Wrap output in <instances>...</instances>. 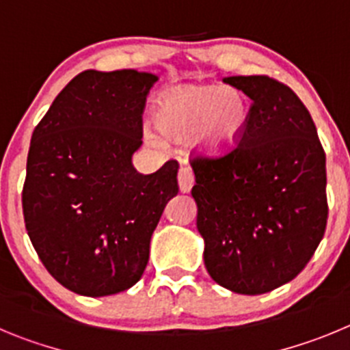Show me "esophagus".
I'll return each mask as SVG.
<instances>
[{
	"mask_svg": "<svg viewBox=\"0 0 350 350\" xmlns=\"http://www.w3.org/2000/svg\"><path fill=\"white\" fill-rule=\"evenodd\" d=\"M178 183H179V190H181L183 193H188V191L191 190V187H193V183H195V176H193V171H191V167H188V165H181V167H179Z\"/></svg>",
	"mask_w": 350,
	"mask_h": 350,
	"instance_id": "obj_1",
	"label": "esophagus"
}]
</instances>
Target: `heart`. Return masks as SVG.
Returning a JSON list of instances; mask_svg holds the SVG:
<instances>
[{
    "label": "heart",
    "mask_w": 350,
    "mask_h": 350,
    "mask_svg": "<svg viewBox=\"0 0 350 350\" xmlns=\"http://www.w3.org/2000/svg\"><path fill=\"white\" fill-rule=\"evenodd\" d=\"M253 105L237 87L216 83L181 85L169 90L155 106V125L163 136H190L197 152L225 155L239 146L250 127ZM148 143L159 144L155 132L146 131Z\"/></svg>",
    "instance_id": "1"
}]
</instances>
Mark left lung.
Listing matches in <instances>:
<instances>
[{
  "label": "left lung",
  "mask_w": 350,
  "mask_h": 350,
  "mask_svg": "<svg viewBox=\"0 0 350 350\" xmlns=\"http://www.w3.org/2000/svg\"><path fill=\"white\" fill-rule=\"evenodd\" d=\"M223 81L253 100V115L235 150L191 160L197 228L213 281L263 295L293 281L323 239L326 155L289 87L263 75Z\"/></svg>",
  "instance_id": "obj_1"
}]
</instances>
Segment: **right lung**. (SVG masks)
I'll use <instances>...</instances> for the list:
<instances>
[{
    "label": "right lung",
    "mask_w": 350,
    "mask_h": 350,
    "mask_svg": "<svg viewBox=\"0 0 350 350\" xmlns=\"http://www.w3.org/2000/svg\"><path fill=\"white\" fill-rule=\"evenodd\" d=\"M159 77L87 69L61 90L31 137L22 211L50 275L83 297L136 284L163 209L178 195V162L141 174L146 96Z\"/></svg>",
    "instance_id": "add662e5"
}]
</instances>
